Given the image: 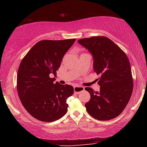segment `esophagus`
<instances>
[{"instance_id": "obj_1", "label": "esophagus", "mask_w": 147, "mask_h": 147, "mask_svg": "<svg viewBox=\"0 0 147 147\" xmlns=\"http://www.w3.org/2000/svg\"><path fill=\"white\" fill-rule=\"evenodd\" d=\"M84 90V88L82 86H74V93H76L77 94H78L81 92H82Z\"/></svg>"}]
</instances>
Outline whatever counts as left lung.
<instances>
[{
    "label": "left lung",
    "instance_id": "8db88e82",
    "mask_svg": "<svg viewBox=\"0 0 147 147\" xmlns=\"http://www.w3.org/2000/svg\"><path fill=\"white\" fill-rule=\"evenodd\" d=\"M78 43L93 57V70L100 77L96 80L100 91L86 88L90 100L85 104L88 113L99 121L115 118L123 112L133 91L130 62L115 43L103 36L78 39Z\"/></svg>",
    "mask_w": 147,
    "mask_h": 147
}]
</instances>
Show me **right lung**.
I'll list each match as a JSON object with an SVG mask.
<instances>
[{
    "instance_id": "right-lung-1",
    "label": "right lung",
    "mask_w": 147,
    "mask_h": 147,
    "mask_svg": "<svg viewBox=\"0 0 147 147\" xmlns=\"http://www.w3.org/2000/svg\"><path fill=\"white\" fill-rule=\"evenodd\" d=\"M76 39L39 41L24 57L19 67L17 88L26 110L43 122L61 118L67 111L66 100L73 95V87L55 83L56 71L65 54Z\"/></svg>"
}]
</instances>
